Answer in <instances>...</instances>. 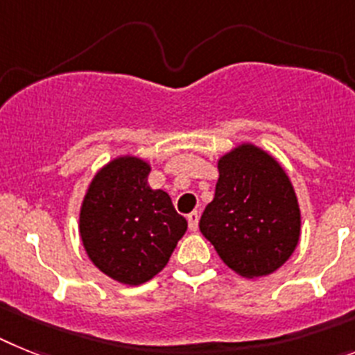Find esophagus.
<instances>
[{"label":"esophagus","instance_id":"1","mask_svg":"<svg viewBox=\"0 0 355 355\" xmlns=\"http://www.w3.org/2000/svg\"><path fill=\"white\" fill-rule=\"evenodd\" d=\"M198 220H200V214L196 211L187 214V223H189L191 232H196V229H198Z\"/></svg>","mask_w":355,"mask_h":355}]
</instances>
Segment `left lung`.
<instances>
[{"instance_id": "obj_1", "label": "left lung", "mask_w": 355, "mask_h": 355, "mask_svg": "<svg viewBox=\"0 0 355 355\" xmlns=\"http://www.w3.org/2000/svg\"><path fill=\"white\" fill-rule=\"evenodd\" d=\"M218 171L200 232L234 273L245 279L270 275L300 241L302 214L291 178L254 143H239L223 153Z\"/></svg>"}]
</instances>
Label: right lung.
Segmentation results:
<instances>
[{"mask_svg":"<svg viewBox=\"0 0 355 355\" xmlns=\"http://www.w3.org/2000/svg\"><path fill=\"white\" fill-rule=\"evenodd\" d=\"M150 162L119 155L101 166L80 205L78 232L91 263L110 279L141 286L164 270L187 230L166 191L148 186Z\"/></svg>","mask_w":355,"mask_h":355,"instance_id":"obj_1","label":"right lung"}]
</instances>
